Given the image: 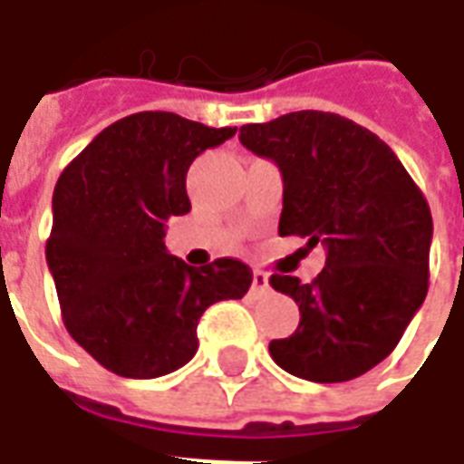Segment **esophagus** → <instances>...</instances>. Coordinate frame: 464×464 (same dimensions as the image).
<instances>
[{
  "label": "esophagus",
  "mask_w": 464,
  "mask_h": 464,
  "mask_svg": "<svg viewBox=\"0 0 464 464\" xmlns=\"http://www.w3.org/2000/svg\"><path fill=\"white\" fill-rule=\"evenodd\" d=\"M268 291H271V285H268V276L261 271L253 273V285H251L253 295H256V298H261V295H266Z\"/></svg>",
  "instance_id": "esophagus-1"
}]
</instances>
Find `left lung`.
Returning a JSON list of instances; mask_svg holds the SVG:
<instances>
[{"label": "left lung", "mask_w": 464, "mask_h": 464, "mask_svg": "<svg viewBox=\"0 0 464 464\" xmlns=\"http://www.w3.org/2000/svg\"><path fill=\"white\" fill-rule=\"evenodd\" d=\"M238 139L281 169L278 233L328 251L313 283L271 276L301 311L271 358L313 382L358 378L395 350L428 295V201L388 143L345 116L293 111L246 123Z\"/></svg>", "instance_id": "8db88e82"}]
</instances>
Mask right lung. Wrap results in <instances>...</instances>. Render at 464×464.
<instances>
[{
	"mask_svg": "<svg viewBox=\"0 0 464 464\" xmlns=\"http://www.w3.org/2000/svg\"><path fill=\"white\" fill-rule=\"evenodd\" d=\"M233 133L139 111L106 126L56 181L46 263L62 318L121 378H161L186 365L203 311L251 288L246 263L216 258L196 268L163 246L166 221L191 211L188 166Z\"/></svg>",
	"mask_w": 464,
	"mask_h": 464,
	"instance_id": "obj_1",
	"label": "right lung"
}]
</instances>
